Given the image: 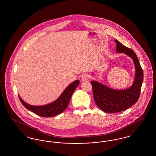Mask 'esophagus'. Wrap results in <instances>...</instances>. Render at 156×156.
I'll return each instance as SVG.
<instances>
[{"label":"esophagus","mask_w":156,"mask_h":156,"mask_svg":"<svg viewBox=\"0 0 156 156\" xmlns=\"http://www.w3.org/2000/svg\"><path fill=\"white\" fill-rule=\"evenodd\" d=\"M90 77H89V75L88 74H83V75H82L81 80L82 81H87V80H88Z\"/></svg>","instance_id":"obj_1"}]
</instances>
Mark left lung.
<instances>
[{"instance_id":"obj_1","label":"left lung","mask_w":156,"mask_h":156,"mask_svg":"<svg viewBox=\"0 0 156 156\" xmlns=\"http://www.w3.org/2000/svg\"><path fill=\"white\" fill-rule=\"evenodd\" d=\"M115 41L116 52H123L133 60L136 73L132 85L123 90L112 89L98 82L90 81L95 104L107 113L123 111L136 104L140 97L143 80V71L136 53L117 40Z\"/></svg>"}]
</instances>
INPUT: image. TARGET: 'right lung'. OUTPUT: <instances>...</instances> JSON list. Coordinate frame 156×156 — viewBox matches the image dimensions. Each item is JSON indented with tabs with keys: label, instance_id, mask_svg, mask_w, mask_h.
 I'll use <instances>...</instances> for the list:
<instances>
[{
	"label": "right lung",
	"instance_id": "obj_1",
	"mask_svg": "<svg viewBox=\"0 0 156 156\" xmlns=\"http://www.w3.org/2000/svg\"><path fill=\"white\" fill-rule=\"evenodd\" d=\"M79 83V80H76L72 82L67 87L56 101L45 105H30L26 103L19 96V97L23 105L28 110L41 117H52L62 113L67 108L71 97Z\"/></svg>",
	"mask_w": 156,
	"mask_h": 156
}]
</instances>
